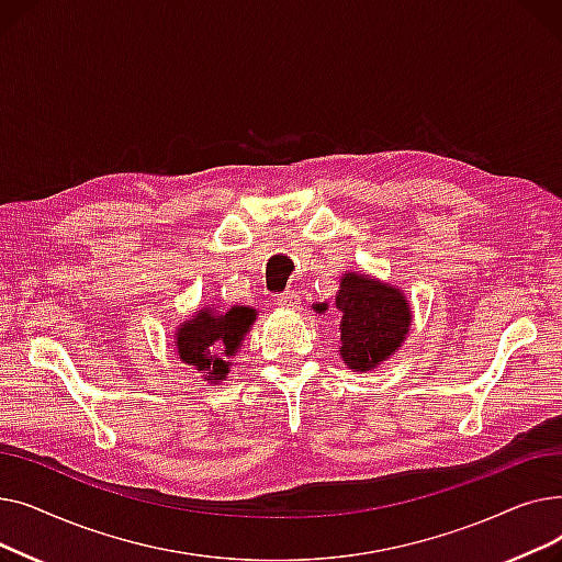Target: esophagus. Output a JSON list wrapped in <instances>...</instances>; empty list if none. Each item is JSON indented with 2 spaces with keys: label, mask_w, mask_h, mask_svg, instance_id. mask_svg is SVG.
Returning a JSON list of instances; mask_svg holds the SVG:
<instances>
[{
  "label": "esophagus",
  "mask_w": 562,
  "mask_h": 562,
  "mask_svg": "<svg viewBox=\"0 0 562 562\" xmlns=\"http://www.w3.org/2000/svg\"><path fill=\"white\" fill-rule=\"evenodd\" d=\"M276 305L282 307V310H299V307H301L299 291H286V293H282V296L276 299Z\"/></svg>",
  "instance_id": "34e87169"
}]
</instances>
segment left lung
<instances>
[{
    "label": "left lung",
    "instance_id": "1",
    "mask_svg": "<svg viewBox=\"0 0 562 562\" xmlns=\"http://www.w3.org/2000/svg\"><path fill=\"white\" fill-rule=\"evenodd\" d=\"M335 305L339 321V358L350 371H373L396 356L409 335L412 305L403 289L360 271H346L339 280ZM321 314L326 303L314 305Z\"/></svg>",
    "mask_w": 562,
    "mask_h": 562
}]
</instances>
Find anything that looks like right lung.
Instances as JSON below:
<instances>
[{
  "mask_svg": "<svg viewBox=\"0 0 562 562\" xmlns=\"http://www.w3.org/2000/svg\"><path fill=\"white\" fill-rule=\"evenodd\" d=\"M255 321L257 310L250 305H234L229 310L204 305L175 328L172 344L177 358L202 373L210 385H221Z\"/></svg>",
  "mask_w": 562,
  "mask_h": 562,
  "instance_id": "1",
  "label": "right lung"
}]
</instances>
